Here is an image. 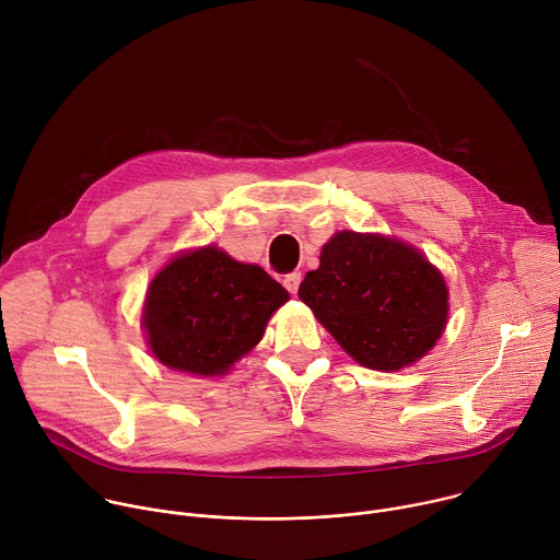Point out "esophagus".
I'll return each instance as SVG.
<instances>
[{"label": "esophagus", "mask_w": 560, "mask_h": 560, "mask_svg": "<svg viewBox=\"0 0 560 560\" xmlns=\"http://www.w3.org/2000/svg\"><path fill=\"white\" fill-rule=\"evenodd\" d=\"M299 283H301V272H290V275H285V279H283V285H285V290H288L290 294H296Z\"/></svg>", "instance_id": "34e87169"}]
</instances>
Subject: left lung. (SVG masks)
I'll list each match as a JSON object with an SVG mask.
<instances>
[{"mask_svg": "<svg viewBox=\"0 0 560 560\" xmlns=\"http://www.w3.org/2000/svg\"><path fill=\"white\" fill-rule=\"evenodd\" d=\"M299 299L370 370H398L421 359L447 322L441 272L396 238L339 232L305 275Z\"/></svg>", "mask_w": 560, "mask_h": 560, "instance_id": "left-lung-1", "label": "left lung"}]
</instances>
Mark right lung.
Listing matches in <instances>:
<instances>
[{
	"label": "right lung",
	"mask_w": 560,
	"mask_h": 560,
	"mask_svg": "<svg viewBox=\"0 0 560 560\" xmlns=\"http://www.w3.org/2000/svg\"><path fill=\"white\" fill-rule=\"evenodd\" d=\"M285 301V288L266 270L208 246L152 279L143 326L164 365L212 376L261 341L270 314Z\"/></svg>",
	"instance_id": "1"
}]
</instances>
